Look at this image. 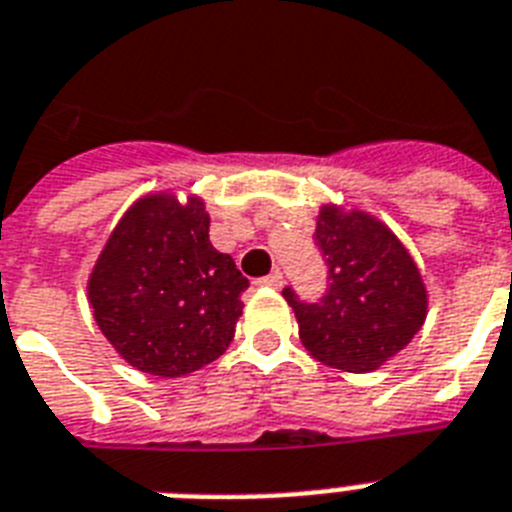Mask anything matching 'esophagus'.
Returning a JSON list of instances; mask_svg holds the SVG:
<instances>
[{"mask_svg":"<svg viewBox=\"0 0 512 512\" xmlns=\"http://www.w3.org/2000/svg\"><path fill=\"white\" fill-rule=\"evenodd\" d=\"M259 285H266V287H282V285H285V277H282L280 269H274L272 274H266V277H261Z\"/></svg>","mask_w":512,"mask_h":512,"instance_id":"obj_1","label":"esophagus"}]
</instances>
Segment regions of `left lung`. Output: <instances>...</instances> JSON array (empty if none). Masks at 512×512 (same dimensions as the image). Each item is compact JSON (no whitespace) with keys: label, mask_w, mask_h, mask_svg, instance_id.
I'll use <instances>...</instances> for the list:
<instances>
[{"label":"left lung","mask_w":512,"mask_h":512,"mask_svg":"<svg viewBox=\"0 0 512 512\" xmlns=\"http://www.w3.org/2000/svg\"><path fill=\"white\" fill-rule=\"evenodd\" d=\"M316 246L327 261V293L306 303L285 287L301 342L314 358L345 371H371L413 340L426 319V287L411 253L382 222L324 206Z\"/></svg>","instance_id":"obj_1"}]
</instances>
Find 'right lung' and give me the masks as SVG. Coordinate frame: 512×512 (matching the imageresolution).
I'll return each mask as SVG.
<instances>
[{
  "instance_id": "1",
  "label": "right lung",
  "mask_w": 512,
  "mask_h": 512,
  "mask_svg": "<svg viewBox=\"0 0 512 512\" xmlns=\"http://www.w3.org/2000/svg\"><path fill=\"white\" fill-rule=\"evenodd\" d=\"M248 280L209 243L201 198L135 201L88 280V303L114 350L138 371L185 377L217 361L235 337Z\"/></svg>"
}]
</instances>
